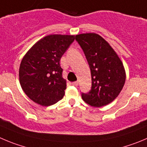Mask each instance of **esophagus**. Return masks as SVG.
Here are the masks:
<instances>
[{
    "label": "esophagus",
    "mask_w": 147,
    "mask_h": 147,
    "mask_svg": "<svg viewBox=\"0 0 147 147\" xmlns=\"http://www.w3.org/2000/svg\"><path fill=\"white\" fill-rule=\"evenodd\" d=\"M78 81H75V82H72V84L74 86H78Z\"/></svg>",
    "instance_id": "obj_1"
}]
</instances>
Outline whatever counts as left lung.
I'll list each match as a JSON object with an SVG mask.
<instances>
[{
  "label": "left lung",
  "instance_id": "1",
  "mask_svg": "<svg viewBox=\"0 0 147 147\" xmlns=\"http://www.w3.org/2000/svg\"><path fill=\"white\" fill-rule=\"evenodd\" d=\"M75 39L86 55L92 80L91 90L82 94V98L94 107L109 105L118 96L125 82L121 59L109 42L98 34H79Z\"/></svg>",
  "mask_w": 147,
  "mask_h": 147
}]
</instances>
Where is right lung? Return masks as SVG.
<instances>
[{"label":"right lung","mask_w":147,"mask_h":147,"mask_svg":"<svg viewBox=\"0 0 147 147\" xmlns=\"http://www.w3.org/2000/svg\"><path fill=\"white\" fill-rule=\"evenodd\" d=\"M75 35L53 34L37 41L20 63L19 78L26 95L41 106L54 105L64 96L67 80L59 61Z\"/></svg>","instance_id":"obj_1"}]
</instances>
